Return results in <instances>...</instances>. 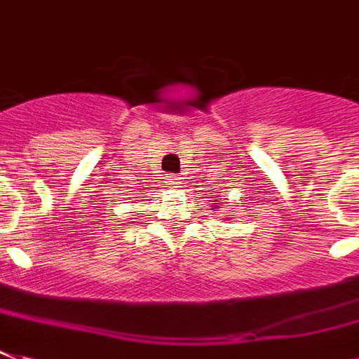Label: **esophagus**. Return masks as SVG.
Returning a JSON list of instances; mask_svg holds the SVG:
<instances>
[{"instance_id":"1","label":"esophagus","mask_w":359,"mask_h":359,"mask_svg":"<svg viewBox=\"0 0 359 359\" xmlns=\"http://www.w3.org/2000/svg\"><path fill=\"white\" fill-rule=\"evenodd\" d=\"M168 182L169 186H175V188H177L179 184H182V179H180V175H169Z\"/></svg>"}]
</instances>
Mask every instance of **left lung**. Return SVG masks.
I'll return each mask as SVG.
<instances>
[{
	"label": "left lung",
	"mask_w": 359,
	"mask_h": 359,
	"mask_svg": "<svg viewBox=\"0 0 359 359\" xmlns=\"http://www.w3.org/2000/svg\"><path fill=\"white\" fill-rule=\"evenodd\" d=\"M216 205H218V207H219V203H216Z\"/></svg>",
	"instance_id": "8db88e82"
}]
</instances>
